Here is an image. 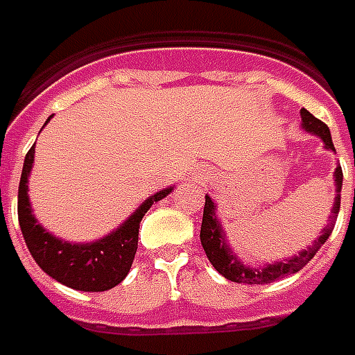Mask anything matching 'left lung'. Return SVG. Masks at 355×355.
Returning a JSON list of instances; mask_svg holds the SVG:
<instances>
[{
	"mask_svg": "<svg viewBox=\"0 0 355 355\" xmlns=\"http://www.w3.org/2000/svg\"><path fill=\"white\" fill-rule=\"evenodd\" d=\"M300 116H302L304 132L319 137L327 150H334L333 137H331L329 128L313 114H310L306 109L300 110ZM334 185H336V193H334V205L331 208V218H329V223L321 230L319 237L310 246L302 248L296 256H291V258H285V260H279V262L273 263L268 262L262 263V266H254V268L243 262L237 254L231 250L227 237H225V231L222 227V222H220V218L216 214V205H214L212 198L206 195L202 225H200V245L205 248L206 256L214 266V270L225 279L233 281V283H243V285H266V283L277 281V279L293 275L296 271L302 270L304 266L318 254L319 248L325 245L329 235L333 233L336 216H338V210H340V191H343V168L340 166H336V170H334Z\"/></svg>",
	"mask_w": 355,
	"mask_h": 355,
	"instance_id": "1",
	"label": "left lung"
}]
</instances>
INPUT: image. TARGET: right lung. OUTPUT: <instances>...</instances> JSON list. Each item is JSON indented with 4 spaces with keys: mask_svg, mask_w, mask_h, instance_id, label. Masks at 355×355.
Here are the masks:
<instances>
[{
    "mask_svg": "<svg viewBox=\"0 0 355 355\" xmlns=\"http://www.w3.org/2000/svg\"><path fill=\"white\" fill-rule=\"evenodd\" d=\"M49 120L51 116L45 120L44 125H47ZM34 153L36 145H32L28 155L24 157L19 183V223L32 258L49 277L76 291L103 293L122 283L135 258L143 216L155 202L168 197L173 187L157 191L147 200H143L109 235L89 243H72L45 230L32 212L28 178L34 166Z\"/></svg>",
    "mask_w": 355,
    "mask_h": 355,
    "instance_id": "add662e5",
    "label": "right lung"
}]
</instances>
